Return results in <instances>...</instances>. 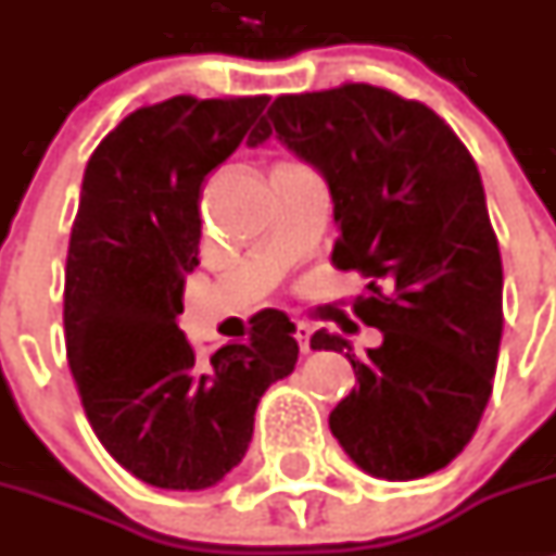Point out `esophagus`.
<instances>
[{"mask_svg": "<svg viewBox=\"0 0 556 556\" xmlns=\"http://www.w3.org/2000/svg\"><path fill=\"white\" fill-rule=\"evenodd\" d=\"M295 340H298V345H301V351L303 354H309V340H312V326L309 324H303V320H298L295 324Z\"/></svg>", "mask_w": 556, "mask_h": 556, "instance_id": "34e87169", "label": "esophagus"}]
</instances>
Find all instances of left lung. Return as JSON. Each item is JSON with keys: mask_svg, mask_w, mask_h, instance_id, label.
<instances>
[{"mask_svg": "<svg viewBox=\"0 0 556 556\" xmlns=\"http://www.w3.org/2000/svg\"><path fill=\"white\" fill-rule=\"evenodd\" d=\"M275 135L329 182L340 236L331 264L365 278L351 309L382 331L345 351L357 388L329 427L351 462L388 481L444 469L476 435L504 334V267L478 165L419 101L371 84L278 94L250 146Z\"/></svg>", "mask_w": 556, "mask_h": 556, "instance_id": "8db88e82", "label": "left lung"}]
</instances>
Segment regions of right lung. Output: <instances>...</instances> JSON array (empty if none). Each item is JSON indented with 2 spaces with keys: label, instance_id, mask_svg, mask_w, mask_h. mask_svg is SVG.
Segmentation results:
<instances>
[{
  "label": "right lung",
  "instance_id": "obj_1",
  "mask_svg": "<svg viewBox=\"0 0 556 556\" xmlns=\"http://www.w3.org/2000/svg\"><path fill=\"white\" fill-rule=\"evenodd\" d=\"M267 94H177L123 117L89 156L64 275L66 359L106 453L160 490H205L244 458L258 400L295 371V324L253 315L247 343L197 359L179 331L199 264L202 182Z\"/></svg>",
  "mask_w": 556,
  "mask_h": 556
}]
</instances>
